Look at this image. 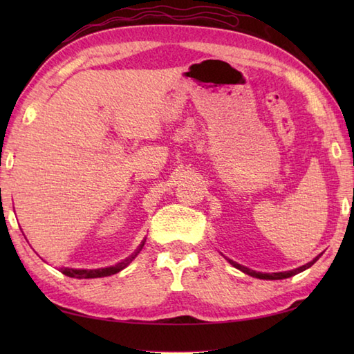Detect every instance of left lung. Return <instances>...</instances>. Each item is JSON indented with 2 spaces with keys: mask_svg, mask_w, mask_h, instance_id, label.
<instances>
[{
  "mask_svg": "<svg viewBox=\"0 0 354 354\" xmlns=\"http://www.w3.org/2000/svg\"><path fill=\"white\" fill-rule=\"evenodd\" d=\"M319 257H321V255H318L317 259H313L312 261L307 263V265H303V266H299V268H297V269L286 270V272H272V274H261V272H257V270L248 269V268H245V266H242V265H239V263L232 261V260H228V261L231 263L232 266L240 269V270H242V272H245V274H248V275H251V277L261 278V280H283V278H289V277H292V275H297V274H299V272H303V270H306L307 268H310V266L313 265V263L317 261Z\"/></svg>",
  "mask_w": 354,
  "mask_h": 354,
  "instance_id": "1",
  "label": "left lung"
}]
</instances>
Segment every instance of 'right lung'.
<instances>
[{"mask_svg":"<svg viewBox=\"0 0 354 354\" xmlns=\"http://www.w3.org/2000/svg\"><path fill=\"white\" fill-rule=\"evenodd\" d=\"M146 242V240H145ZM145 242L140 245V248L137 251H135L132 255H129L126 260L117 263L115 266H109V268H103V269H70V268H61V272L66 277H71V278H100V277H109V275H114L120 270L124 269L129 263L137 257L138 252L141 251V248L145 246Z\"/></svg>","mask_w":354,"mask_h":354,"instance_id":"1","label":"right lung"}]
</instances>
